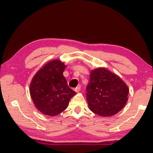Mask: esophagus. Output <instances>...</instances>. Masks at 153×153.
<instances>
[{"label": "esophagus", "instance_id": "obj_1", "mask_svg": "<svg viewBox=\"0 0 153 153\" xmlns=\"http://www.w3.org/2000/svg\"><path fill=\"white\" fill-rule=\"evenodd\" d=\"M80 90H81V86H79L75 88V91H76V92H79L80 91Z\"/></svg>", "mask_w": 153, "mask_h": 153}]
</instances>
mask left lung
Returning <instances> with one entry per match:
<instances>
[{"mask_svg": "<svg viewBox=\"0 0 153 153\" xmlns=\"http://www.w3.org/2000/svg\"><path fill=\"white\" fill-rule=\"evenodd\" d=\"M90 109L102 117L117 113L128 101V88L120 77L105 68L91 71L86 86Z\"/></svg>", "mask_w": 153, "mask_h": 153, "instance_id": "obj_1", "label": "left lung"}]
</instances>
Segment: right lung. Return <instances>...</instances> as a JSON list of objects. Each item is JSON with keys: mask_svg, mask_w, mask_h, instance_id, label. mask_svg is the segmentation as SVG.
Returning <instances> with one entry per match:
<instances>
[{"mask_svg": "<svg viewBox=\"0 0 153 153\" xmlns=\"http://www.w3.org/2000/svg\"><path fill=\"white\" fill-rule=\"evenodd\" d=\"M65 65L59 60L46 64L33 77L30 91L33 102L40 112L55 116L65 109L76 94L63 75Z\"/></svg>", "mask_w": 153, "mask_h": 153, "instance_id": "add662e5", "label": "right lung"}]
</instances>
